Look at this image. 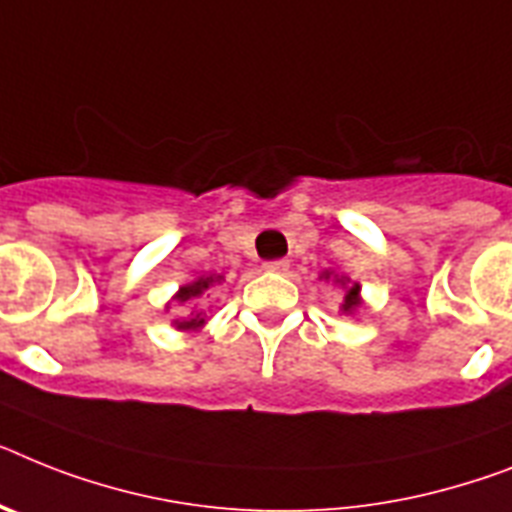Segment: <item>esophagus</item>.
<instances>
[{"label": "esophagus", "mask_w": 512, "mask_h": 512, "mask_svg": "<svg viewBox=\"0 0 512 512\" xmlns=\"http://www.w3.org/2000/svg\"><path fill=\"white\" fill-rule=\"evenodd\" d=\"M264 269L266 272H274V274H285L287 269H290V264H287L285 259H274V261H266Z\"/></svg>", "instance_id": "1"}]
</instances>
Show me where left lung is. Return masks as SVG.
<instances>
[{"label":"left lung","mask_w":512,"mask_h":512,"mask_svg":"<svg viewBox=\"0 0 512 512\" xmlns=\"http://www.w3.org/2000/svg\"><path fill=\"white\" fill-rule=\"evenodd\" d=\"M345 285V282H342ZM361 306V298H358V285L348 287V293H345V301H342V311L348 314V311H353V308Z\"/></svg>","instance_id":"obj_1"}]
</instances>
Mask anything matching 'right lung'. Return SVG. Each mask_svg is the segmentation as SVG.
<instances>
[{"instance_id": "1", "label": "right lung", "mask_w": 512, "mask_h": 512, "mask_svg": "<svg viewBox=\"0 0 512 512\" xmlns=\"http://www.w3.org/2000/svg\"><path fill=\"white\" fill-rule=\"evenodd\" d=\"M211 282H214V277H201V280L193 282V285L180 287V293H177V303L196 301L198 295L204 293V290H209ZM175 324H177V329H193V327H198V324H204V319H201V311H196V306H193V311H190V319H183V322H175Z\"/></svg>"}]
</instances>
